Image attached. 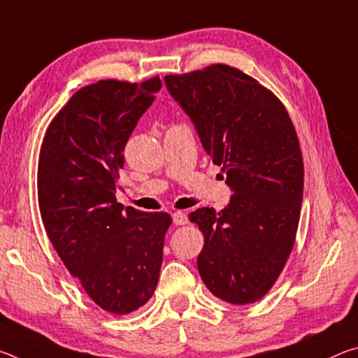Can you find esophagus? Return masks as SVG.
Masks as SVG:
<instances>
[{
  "label": "esophagus",
  "instance_id": "1",
  "mask_svg": "<svg viewBox=\"0 0 358 358\" xmlns=\"http://www.w3.org/2000/svg\"><path fill=\"white\" fill-rule=\"evenodd\" d=\"M172 220L175 226H185V224H187V215L183 213V211H175Z\"/></svg>",
  "mask_w": 358,
  "mask_h": 358
}]
</instances>
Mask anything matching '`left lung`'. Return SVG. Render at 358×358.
<instances>
[{"instance_id": "left-lung-1", "label": "left lung", "mask_w": 358, "mask_h": 358, "mask_svg": "<svg viewBox=\"0 0 358 358\" xmlns=\"http://www.w3.org/2000/svg\"><path fill=\"white\" fill-rule=\"evenodd\" d=\"M164 80L234 191L217 213L205 207L189 215L205 238L199 273L230 305L257 301L281 275L300 221L303 157L292 120L270 90L232 66Z\"/></svg>"}]
</instances>
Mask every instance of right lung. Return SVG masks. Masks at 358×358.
<instances>
[{
    "label": "right lung",
    "mask_w": 358,
    "mask_h": 358,
    "mask_svg": "<svg viewBox=\"0 0 358 358\" xmlns=\"http://www.w3.org/2000/svg\"><path fill=\"white\" fill-rule=\"evenodd\" d=\"M162 82L99 80L72 94L39 151L41 217L66 268L96 305L138 310L155 294L172 217L117 202L124 145Z\"/></svg>",
    "instance_id": "right-lung-1"
}]
</instances>
